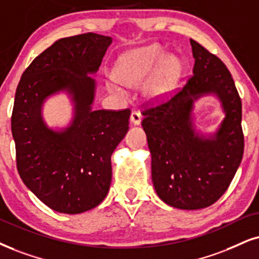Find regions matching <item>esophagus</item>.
Instances as JSON below:
<instances>
[{"mask_svg":"<svg viewBox=\"0 0 259 259\" xmlns=\"http://www.w3.org/2000/svg\"><path fill=\"white\" fill-rule=\"evenodd\" d=\"M141 118H142V116H141L140 112H137V111H133L132 114H130V122L134 125H139L141 123Z\"/></svg>","mask_w":259,"mask_h":259,"instance_id":"esophagus-1","label":"esophagus"}]
</instances>
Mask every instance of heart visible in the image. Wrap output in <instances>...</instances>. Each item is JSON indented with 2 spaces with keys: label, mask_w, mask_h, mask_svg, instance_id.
Here are the masks:
<instances>
[{
  "label": "heart",
  "mask_w": 259,
  "mask_h": 259,
  "mask_svg": "<svg viewBox=\"0 0 259 259\" xmlns=\"http://www.w3.org/2000/svg\"><path fill=\"white\" fill-rule=\"evenodd\" d=\"M163 56L165 55L158 47L136 49L119 58L114 75L120 83L126 86H136L142 83L153 73ZM179 73H181L179 61L173 57L166 58L147 83V93L154 98L165 96L175 87ZM110 88L116 93H123V90L118 86L113 84Z\"/></svg>",
  "instance_id": "1"
}]
</instances>
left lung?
Wrapping results in <instances>:
<instances>
[{
	"instance_id": "8db88e82",
	"label": "left lung",
	"mask_w": 259,
	"mask_h": 259,
	"mask_svg": "<svg viewBox=\"0 0 259 259\" xmlns=\"http://www.w3.org/2000/svg\"><path fill=\"white\" fill-rule=\"evenodd\" d=\"M190 42L192 75L166 100L145 104L142 126L156 194L171 207L195 210L211 205L228 189L243 159L244 134L241 99L230 70L199 42ZM207 93L217 94L226 113L210 139L195 133L191 123L193 100Z\"/></svg>"
}]
</instances>
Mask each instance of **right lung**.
<instances>
[{
	"instance_id": "obj_1",
	"label": "right lung",
	"mask_w": 259,
	"mask_h": 259,
	"mask_svg": "<svg viewBox=\"0 0 259 259\" xmlns=\"http://www.w3.org/2000/svg\"><path fill=\"white\" fill-rule=\"evenodd\" d=\"M112 39L97 33L62 38L32 61L22 74L12 112L16 168L22 182L49 208L80 214L109 192L111 155L129 130L130 109L92 110L100 67ZM68 90L75 103L73 124L49 130L40 109L47 96Z\"/></svg>"
}]
</instances>
